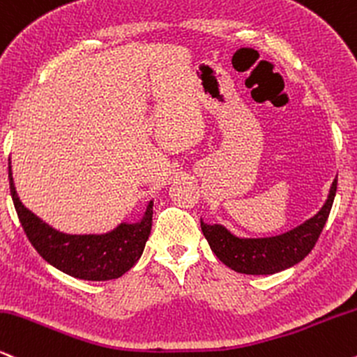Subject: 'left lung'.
<instances>
[{"mask_svg": "<svg viewBox=\"0 0 357 357\" xmlns=\"http://www.w3.org/2000/svg\"><path fill=\"white\" fill-rule=\"evenodd\" d=\"M337 178H334L324 207L305 224L269 238H238L222 225H208L200 220V227L212 252L225 266L241 274H275L299 264L314 249L319 238L336 197Z\"/></svg>", "mask_w": 357, "mask_h": 357, "instance_id": "obj_1", "label": "left lung"}]
</instances>
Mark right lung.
<instances>
[{"instance_id": "1", "label": "right lung", "mask_w": 357, "mask_h": 357, "mask_svg": "<svg viewBox=\"0 0 357 357\" xmlns=\"http://www.w3.org/2000/svg\"><path fill=\"white\" fill-rule=\"evenodd\" d=\"M8 177L13 204L28 241L58 271L83 280H112L132 269L140 259L152 229L153 202L138 224H121L103 236H70L50 227L20 202L11 167Z\"/></svg>"}]
</instances>
